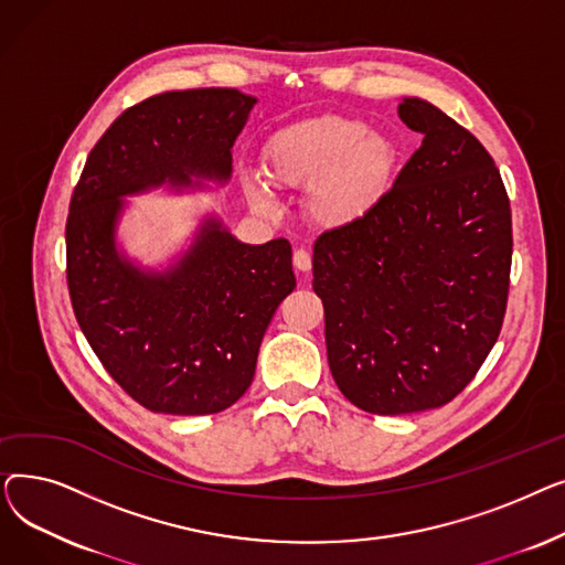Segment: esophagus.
Wrapping results in <instances>:
<instances>
[{"instance_id":"1","label":"esophagus","mask_w":565,"mask_h":565,"mask_svg":"<svg viewBox=\"0 0 565 565\" xmlns=\"http://www.w3.org/2000/svg\"><path fill=\"white\" fill-rule=\"evenodd\" d=\"M292 265L298 267L300 273H309L311 270V254L307 249H295L292 254Z\"/></svg>"}]
</instances>
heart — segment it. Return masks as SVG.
<instances>
[{"label": "heart", "mask_w": 565, "mask_h": 565, "mask_svg": "<svg viewBox=\"0 0 565 565\" xmlns=\"http://www.w3.org/2000/svg\"><path fill=\"white\" fill-rule=\"evenodd\" d=\"M263 169L270 183L305 190L307 213L322 228L362 222L387 190L394 146L345 116H318L277 132L265 146ZM256 213H277L273 190L258 173L243 178Z\"/></svg>", "instance_id": "obj_1"}]
</instances>
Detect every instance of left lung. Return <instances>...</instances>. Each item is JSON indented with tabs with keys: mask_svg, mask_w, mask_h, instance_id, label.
<instances>
[{
	"mask_svg": "<svg viewBox=\"0 0 565 565\" xmlns=\"http://www.w3.org/2000/svg\"><path fill=\"white\" fill-rule=\"evenodd\" d=\"M398 116L422 146L362 222L313 245L337 387L392 417L447 405L477 375L513 256L509 194L483 143L422 98H403Z\"/></svg>",
	"mask_w": 565,
	"mask_h": 565,
	"instance_id": "8db88e82",
	"label": "left lung"
}]
</instances>
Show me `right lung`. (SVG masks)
Here are the masks:
<instances>
[{"mask_svg":"<svg viewBox=\"0 0 565 565\" xmlns=\"http://www.w3.org/2000/svg\"><path fill=\"white\" fill-rule=\"evenodd\" d=\"M256 105L237 88H188L126 109L98 139L66 222L75 318L107 373L139 405L199 417L231 407L254 380L258 348L295 288L284 237L245 245L205 217L164 273L116 249L124 196L226 183L231 148Z\"/></svg>","mask_w":565,"mask_h":565,"instance_id":"obj_1","label":"right lung"}]
</instances>
